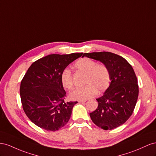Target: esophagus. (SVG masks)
Instances as JSON below:
<instances>
[{"label": "esophagus", "instance_id": "1", "mask_svg": "<svg viewBox=\"0 0 156 156\" xmlns=\"http://www.w3.org/2000/svg\"><path fill=\"white\" fill-rule=\"evenodd\" d=\"M79 103H85V102H86V100H81V101H78Z\"/></svg>", "mask_w": 156, "mask_h": 156}]
</instances>
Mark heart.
<instances>
[{"label": "heart", "instance_id": "1", "mask_svg": "<svg viewBox=\"0 0 156 156\" xmlns=\"http://www.w3.org/2000/svg\"><path fill=\"white\" fill-rule=\"evenodd\" d=\"M76 69L86 73L85 86L76 88L70 92V97L73 100H86L94 97L97 92L107 90L110 84V73L108 68L104 64L97 63L90 58L83 57L75 62ZM61 80L64 87L72 90L74 80L72 73L69 69H65L61 74Z\"/></svg>", "mask_w": 156, "mask_h": 156}]
</instances>
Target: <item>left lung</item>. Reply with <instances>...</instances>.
Masks as SVG:
<instances>
[{
    "mask_svg": "<svg viewBox=\"0 0 156 156\" xmlns=\"http://www.w3.org/2000/svg\"><path fill=\"white\" fill-rule=\"evenodd\" d=\"M84 56L101 61L110 73V86L97 99V109L90 113L92 122L104 130L122 126L132 115L139 96L134 70L126 59L111 52L84 53Z\"/></svg>",
    "mask_w": 156,
    "mask_h": 156,
    "instance_id": "1",
    "label": "left lung"
}]
</instances>
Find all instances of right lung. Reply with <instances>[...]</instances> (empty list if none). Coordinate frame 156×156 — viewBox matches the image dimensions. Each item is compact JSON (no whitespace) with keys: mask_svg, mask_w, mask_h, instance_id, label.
Instances as JSON below:
<instances>
[{"mask_svg":"<svg viewBox=\"0 0 156 156\" xmlns=\"http://www.w3.org/2000/svg\"><path fill=\"white\" fill-rule=\"evenodd\" d=\"M83 53L51 54L30 66L21 82L20 96L25 114L35 125L51 131L59 130L70 119L77 101L66 102L61 74Z\"/></svg>","mask_w":156,"mask_h":156,"instance_id":"right-lung-1","label":"right lung"}]
</instances>
